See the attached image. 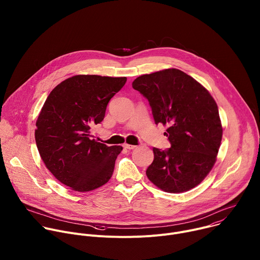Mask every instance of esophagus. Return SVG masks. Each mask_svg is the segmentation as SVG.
<instances>
[{
	"instance_id": "1",
	"label": "esophagus",
	"mask_w": 260,
	"mask_h": 260,
	"mask_svg": "<svg viewBox=\"0 0 260 260\" xmlns=\"http://www.w3.org/2000/svg\"><path fill=\"white\" fill-rule=\"evenodd\" d=\"M123 147L125 148V149H135V148L137 147V146H135V145H131V144H124L123 145Z\"/></svg>"
}]
</instances>
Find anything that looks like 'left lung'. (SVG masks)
<instances>
[{
	"instance_id": "obj_1",
	"label": "left lung",
	"mask_w": 260,
	"mask_h": 260,
	"mask_svg": "<svg viewBox=\"0 0 260 260\" xmlns=\"http://www.w3.org/2000/svg\"><path fill=\"white\" fill-rule=\"evenodd\" d=\"M133 88L149 102L156 124L168 125L171 148H153L146 175L159 189L180 193L194 188L216 162L222 139L217 104L196 79L166 69L135 79Z\"/></svg>"
}]
</instances>
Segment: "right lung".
Here are the masks:
<instances>
[{
	"label": "right lung",
	"mask_w": 260,
	"mask_h": 260,
	"mask_svg": "<svg viewBox=\"0 0 260 260\" xmlns=\"http://www.w3.org/2000/svg\"><path fill=\"white\" fill-rule=\"evenodd\" d=\"M125 82L126 77L73 76L52 89L41 109L35 129L40 156L74 191L96 189L113 175L122 147L98 142L90 129L103 121L109 101Z\"/></svg>",
	"instance_id": "obj_1"
}]
</instances>
